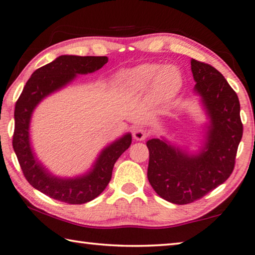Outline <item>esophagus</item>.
I'll list each match as a JSON object with an SVG mask.
<instances>
[{
    "mask_svg": "<svg viewBox=\"0 0 255 255\" xmlns=\"http://www.w3.org/2000/svg\"><path fill=\"white\" fill-rule=\"evenodd\" d=\"M132 136L136 140H144L149 136V132L146 130V129L137 128V129H135V130H133Z\"/></svg>",
    "mask_w": 255,
    "mask_h": 255,
    "instance_id": "esophagus-1",
    "label": "esophagus"
}]
</instances>
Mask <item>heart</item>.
I'll return each mask as SVG.
<instances>
[{
    "label": "heart",
    "instance_id": "heart-1",
    "mask_svg": "<svg viewBox=\"0 0 255 255\" xmlns=\"http://www.w3.org/2000/svg\"><path fill=\"white\" fill-rule=\"evenodd\" d=\"M181 84L179 68L174 65L143 64L125 71L116 77L115 85L127 96L145 92L152 86L155 97L165 98L173 94Z\"/></svg>",
    "mask_w": 255,
    "mask_h": 255
}]
</instances>
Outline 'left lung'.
I'll use <instances>...</instances> for the list:
<instances>
[{"mask_svg":"<svg viewBox=\"0 0 255 255\" xmlns=\"http://www.w3.org/2000/svg\"><path fill=\"white\" fill-rule=\"evenodd\" d=\"M191 71L209 118L204 147L189 154L164 138L146 143L149 183L159 197L176 205L200 199L230 178L243 135L239 97L222 73L196 59Z\"/></svg>","mask_w":255,"mask_h":255,"instance_id":"8db88e82","label":"left lung"}]
</instances>
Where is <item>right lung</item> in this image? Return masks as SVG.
Segmentation results:
<instances>
[{
    "label": "right lung",
    "instance_id": "1",
    "mask_svg": "<svg viewBox=\"0 0 255 255\" xmlns=\"http://www.w3.org/2000/svg\"><path fill=\"white\" fill-rule=\"evenodd\" d=\"M108 63L106 56L62 55L32 73L20 94L14 109L13 149L24 178L34 189L53 199L81 205L93 200L110 182L117 159L131 144V133H126L101 150L88 173L76 178H58L38 161L30 145V119L39 102L58 91L76 75L93 73Z\"/></svg>",
    "mask_w": 255,
    "mask_h": 255
}]
</instances>
